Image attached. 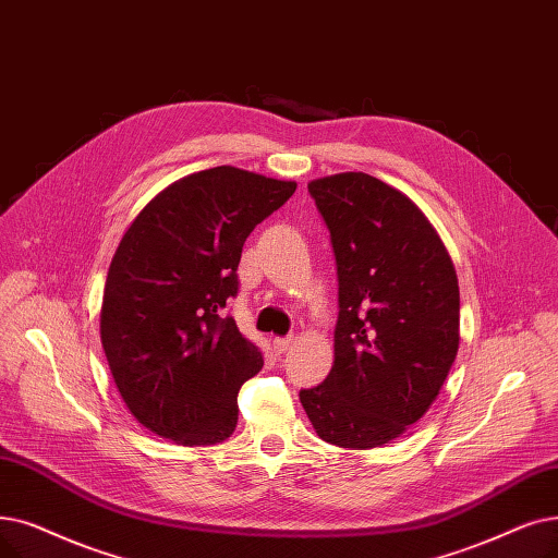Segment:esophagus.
<instances>
[{"label": "esophagus", "instance_id": "esophagus-1", "mask_svg": "<svg viewBox=\"0 0 558 558\" xmlns=\"http://www.w3.org/2000/svg\"><path fill=\"white\" fill-rule=\"evenodd\" d=\"M292 342H294L292 337H276L271 347H274V351H276L278 355H282L284 351H289V347H292Z\"/></svg>", "mask_w": 558, "mask_h": 558}]
</instances>
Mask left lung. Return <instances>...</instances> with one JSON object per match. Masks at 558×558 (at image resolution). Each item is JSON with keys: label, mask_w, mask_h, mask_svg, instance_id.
Here are the masks:
<instances>
[{"label": "left lung", "mask_w": 558, "mask_h": 558, "mask_svg": "<svg viewBox=\"0 0 558 558\" xmlns=\"http://www.w3.org/2000/svg\"><path fill=\"white\" fill-rule=\"evenodd\" d=\"M330 230L339 317L326 380L301 390L322 440L392 442L438 399L458 353L453 262L422 209L367 173L307 184Z\"/></svg>", "instance_id": "obj_1"}]
</instances>
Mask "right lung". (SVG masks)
I'll return each mask as SVG.
<instances>
[{
  "label": "right lung",
  "mask_w": 558,
  "mask_h": 558,
  "mask_svg": "<svg viewBox=\"0 0 558 558\" xmlns=\"http://www.w3.org/2000/svg\"><path fill=\"white\" fill-rule=\"evenodd\" d=\"M296 182L234 166L186 175L141 209L111 259L100 337L113 383L148 430L184 447L228 440L259 349L221 317L246 236Z\"/></svg>",
  "instance_id": "add662e5"
}]
</instances>
